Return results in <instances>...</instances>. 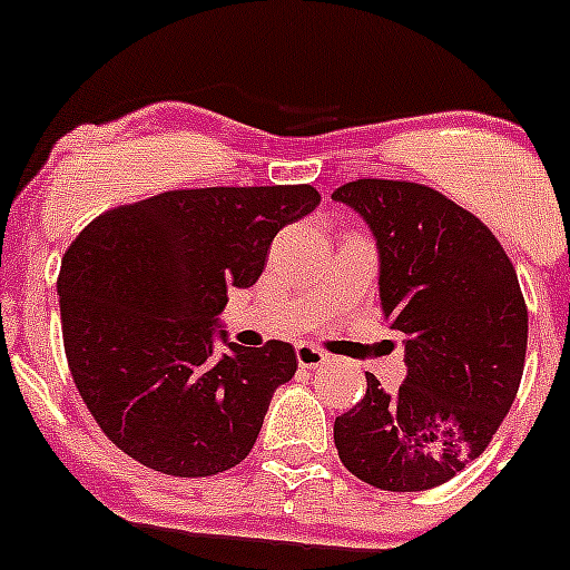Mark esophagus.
Wrapping results in <instances>:
<instances>
[{
    "mask_svg": "<svg viewBox=\"0 0 570 570\" xmlns=\"http://www.w3.org/2000/svg\"><path fill=\"white\" fill-rule=\"evenodd\" d=\"M296 362H299V367H320L327 362V353L313 347V344H296Z\"/></svg>",
    "mask_w": 570,
    "mask_h": 570,
    "instance_id": "esophagus-1",
    "label": "esophagus"
}]
</instances>
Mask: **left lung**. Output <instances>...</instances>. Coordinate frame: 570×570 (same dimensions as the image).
I'll use <instances>...</instances> for the list:
<instances>
[{
  "instance_id": "8db88e82",
  "label": "left lung",
  "mask_w": 570,
  "mask_h": 570,
  "mask_svg": "<svg viewBox=\"0 0 570 570\" xmlns=\"http://www.w3.org/2000/svg\"><path fill=\"white\" fill-rule=\"evenodd\" d=\"M333 200L364 217L379 245L381 313L404 336L406 379L336 417L338 458L384 492H424L466 469L514 404L529 311L514 265L463 206L410 180L344 183Z\"/></svg>"
}]
</instances>
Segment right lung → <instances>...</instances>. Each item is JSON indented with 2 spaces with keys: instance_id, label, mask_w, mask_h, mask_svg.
<instances>
[{
  "instance_id": "add662e5",
  "label": "right lung",
  "mask_w": 570,
  "mask_h": 570,
  "mask_svg": "<svg viewBox=\"0 0 570 570\" xmlns=\"http://www.w3.org/2000/svg\"><path fill=\"white\" fill-rule=\"evenodd\" d=\"M299 186L175 189L115 206L61 259L59 305L72 381L96 424L144 466L208 478L257 441L274 390L296 373L288 342L220 338L228 288H250L288 223L320 206Z\"/></svg>"
}]
</instances>
